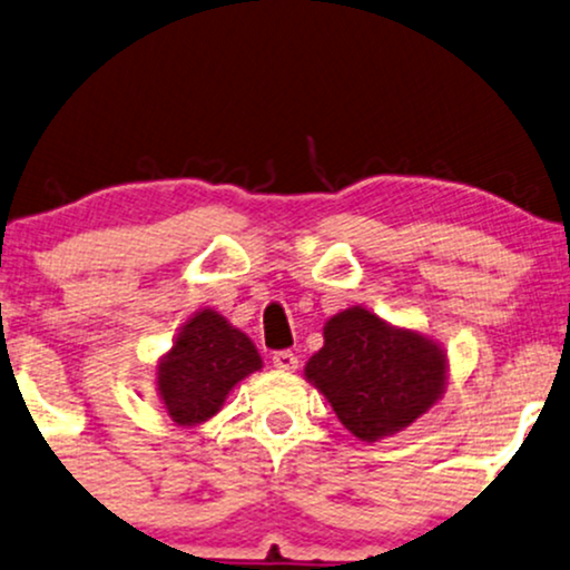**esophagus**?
Listing matches in <instances>:
<instances>
[{
    "instance_id": "1",
    "label": "esophagus",
    "mask_w": 570,
    "mask_h": 570,
    "mask_svg": "<svg viewBox=\"0 0 570 570\" xmlns=\"http://www.w3.org/2000/svg\"><path fill=\"white\" fill-rule=\"evenodd\" d=\"M272 364L277 370H283V372H296L298 370V356L293 354V351H274L272 354Z\"/></svg>"
}]
</instances>
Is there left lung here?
I'll return each mask as SVG.
<instances>
[{
    "label": "left lung",
    "mask_w": 570,
    "mask_h": 570,
    "mask_svg": "<svg viewBox=\"0 0 570 570\" xmlns=\"http://www.w3.org/2000/svg\"><path fill=\"white\" fill-rule=\"evenodd\" d=\"M446 367L439 343L351 306L327 320L325 346L306 362L304 375L356 439L377 441L439 402Z\"/></svg>",
    "instance_id": "obj_1"
}]
</instances>
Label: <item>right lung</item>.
<instances>
[{
	"instance_id": "obj_1",
	"label": "right lung",
	"mask_w": 570,
	"mask_h": 570,
	"mask_svg": "<svg viewBox=\"0 0 570 570\" xmlns=\"http://www.w3.org/2000/svg\"><path fill=\"white\" fill-rule=\"evenodd\" d=\"M256 370L262 356L248 335L214 308H200L158 362L156 385L168 417L189 428L214 417L229 391Z\"/></svg>"
}]
</instances>
